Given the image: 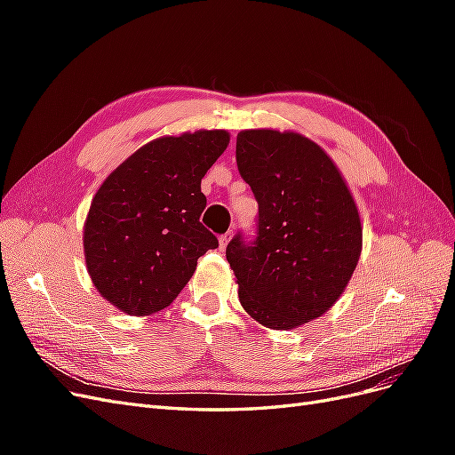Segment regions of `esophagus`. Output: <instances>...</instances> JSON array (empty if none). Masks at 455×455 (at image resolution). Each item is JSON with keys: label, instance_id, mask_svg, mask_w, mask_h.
<instances>
[{"label": "esophagus", "instance_id": "34e87169", "mask_svg": "<svg viewBox=\"0 0 455 455\" xmlns=\"http://www.w3.org/2000/svg\"><path fill=\"white\" fill-rule=\"evenodd\" d=\"M231 237H233V231H228V233H224V235H220L218 237V241H220V249H226V246H228V243L231 241Z\"/></svg>", "mask_w": 455, "mask_h": 455}]
</instances>
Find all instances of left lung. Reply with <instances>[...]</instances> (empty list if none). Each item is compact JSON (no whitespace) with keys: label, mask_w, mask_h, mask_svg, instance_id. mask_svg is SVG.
<instances>
[{"label":"left lung","mask_w":455,"mask_h":455,"mask_svg":"<svg viewBox=\"0 0 455 455\" xmlns=\"http://www.w3.org/2000/svg\"><path fill=\"white\" fill-rule=\"evenodd\" d=\"M237 167L258 201L252 243L235 235L226 258L254 321L296 328L332 307L363 251L351 191L326 151L298 132L237 134Z\"/></svg>","instance_id":"obj_1"}]
</instances>
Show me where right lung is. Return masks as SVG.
<instances>
[{
  "mask_svg": "<svg viewBox=\"0 0 455 455\" xmlns=\"http://www.w3.org/2000/svg\"><path fill=\"white\" fill-rule=\"evenodd\" d=\"M229 144L226 131L151 140L92 197L84 228L87 271L117 309L144 316L172 304L218 239L201 224V180Z\"/></svg>",
  "mask_w": 455,
  "mask_h": 455,
  "instance_id": "obj_1",
  "label": "right lung"
}]
</instances>
